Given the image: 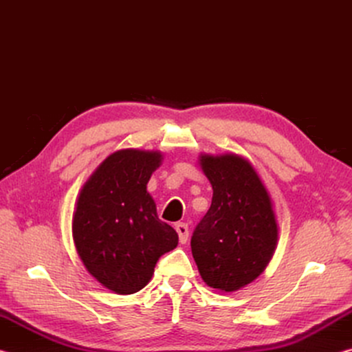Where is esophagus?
<instances>
[{
    "mask_svg": "<svg viewBox=\"0 0 352 352\" xmlns=\"http://www.w3.org/2000/svg\"><path fill=\"white\" fill-rule=\"evenodd\" d=\"M175 230H177V233H178V239H180V242L182 243H186L188 242V237H189L188 225L180 222V223L175 225Z\"/></svg>",
    "mask_w": 352,
    "mask_h": 352,
    "instance_id": "1",
    "label": "esophagus"
}]
</instances>
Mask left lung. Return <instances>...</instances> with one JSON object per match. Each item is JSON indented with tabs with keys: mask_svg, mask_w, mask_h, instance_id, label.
Here are the masks:
<instances>
[{
	"mask_svg": "<svg viewBox=\"0 0 352 352\" xmlns=\"http://www.w3.org/2000/svg\"><path fill=\"white\" fill-rule=\"evenodd\" d=\"M200 166L212 186V200L190 237L194 261L210 287L239 290L264 272L276 248L270 195L239 155H201Z\"/></svg>",
	"mask_w": 352,
	"mask_h": 352,
	"instance_id": "obj_1",
	"label": "left lung"
}]
</instances>
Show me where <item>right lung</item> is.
Segmentation results:
<instances>
[{
	"instance_id": "1",
	"label": "right lung",
	"mask_w": 352,
	"mask_h": 352,
	"mask_svg": "<svg viewBox=\"0 0 352 352\" xmlns=\"http://www.w3.org/2000/svg\"><path fill=\"white\" fill-rule=\"evenodd\" d=\"M160 152L126 148L111 153L82 188L73 237L87 270L119 295L141 290L158 259L178 243L177 231L158 219L147 182Z\"/></svg>"
}]
</instances>
